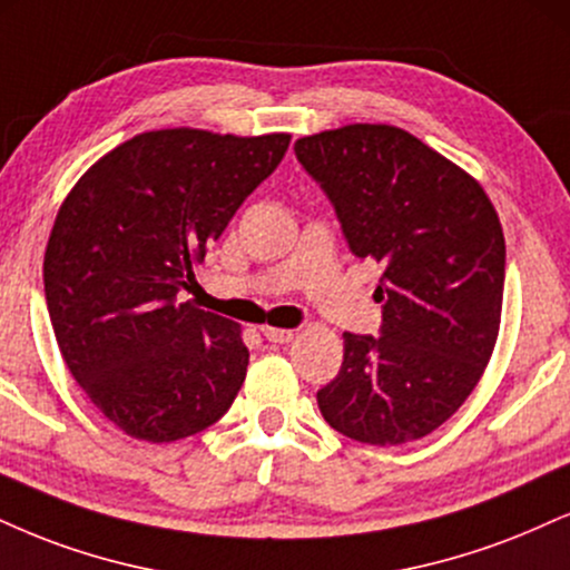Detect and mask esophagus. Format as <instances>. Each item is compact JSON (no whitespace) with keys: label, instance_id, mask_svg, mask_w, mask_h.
I'll list each match as a JSON object with an SVG mask.
<instances>
[{"label":"esophagus","instance_id":"esophagus-1","mask_svg":"<svg viewBox=\"0 0 570 570\" xmlns=\"http://www.w3.org/2000/svg\"><path fill=\"white\" fill-rule=\"evenodd\" d=\"M263 337L267 342H276V345H284V342L294 340L292 328H276V326H263Z\"/></svg>","mask_w":570,"mask_h":570}]
</instances>
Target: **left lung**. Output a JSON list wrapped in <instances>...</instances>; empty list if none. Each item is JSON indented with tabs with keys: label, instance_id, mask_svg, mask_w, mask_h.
<instances>
[{
	"label": "left lung",
	"instance_id": "left-lung-1",
	"mask_svg": "<svg viewBox=\"0 0 570 570\" xmlns=\"http://www.w3.org/2000/svg\"><path fill=\"white\" fill-rule=\"evenodd\" d=\"M355 257L385 271L382 337L345 332L340 374L318 390L324 420L368 445L420 441L468 401L502 324L504 233L475 177L393 125L299 137Z\"/></svg>",
	"mask_w": 570,
	"mask_h": 570
}]
</instances>
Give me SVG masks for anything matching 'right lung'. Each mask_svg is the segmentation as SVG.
Here are the masks:
<instances>
[{"instance_id":"obj_1","label":"right lung","mask_w":570,"mask_h":570,"mask_svg":"<svg viewBox=\"0 0 570 570\" xmlns=\"http://www.w3.org/2000/svg\"><path fill=\"white\" fill-rule=\"evenodd\" d=\"M289 140L154 129L108 150L60 204L45 252L55 340L89 401L129 438L202 433L242 390V326L177 303V292Z\"/></svg>"}]
</instances>
